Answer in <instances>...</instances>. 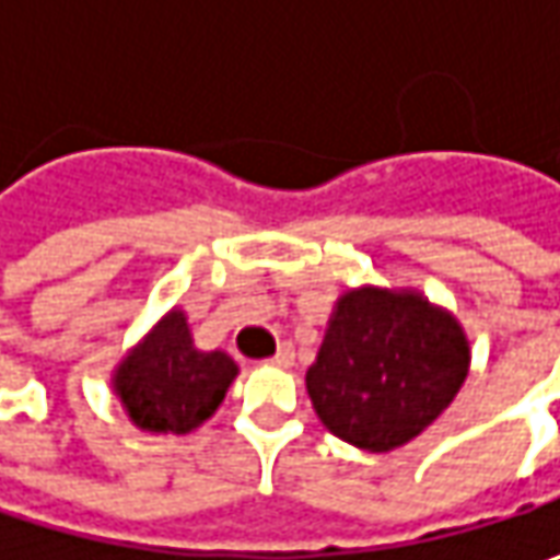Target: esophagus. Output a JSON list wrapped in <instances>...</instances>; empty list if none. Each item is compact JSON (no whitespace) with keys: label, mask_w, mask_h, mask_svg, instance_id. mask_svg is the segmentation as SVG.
<instances>
[{"label":"esophagus","mask_w":560,"mask_h":560,"mask_svg":"<svg viewBox=\"0 0 560 560\" xmlns=\"http://www.w3.org/2000/svg\"><path fill=\"white\" fill-rule=\"evenodd\" d=\"M270 364H273V368H292V364H295V349H292V346H280L277 355L270 358Z\"/></svg>","instance_id":"34e87169"}]
</instances>
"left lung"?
<instances>
[{
  "mask_svg": "<svg viewBox=\"0 0 560 560\" xmlns=\"http://www.w3.org/2000/svg\"><path fill=\"white\" fill-rule=\"evenodd\" d=\"M470 368L462 324L420 292L349 290L305 374L317 418L364 452L420 436L458 396Z\"/></svg>",
  "mask_w": 560,
  "mask_h": 560,
  "instance_id": "left-lung-1",
  "label": "left lung"
}]
</instances>
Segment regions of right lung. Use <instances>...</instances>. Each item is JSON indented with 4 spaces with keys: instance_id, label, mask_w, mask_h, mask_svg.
I'll return each instance as SVG.
<instances>
[{
    "instance_id": "right-lung-1",
    "label": "right lung",
    "mask_w": 560,
    "mask_h": 560,
    "mask_svg": "<svg viewBox=\"0 0 560 560\" xmlns=\"http://www.w3.org/2000/svg\"><path fill=\"white\" fill-rule=\"evenodd\" d=\"M236 361L196 349L186 314L167 312L115 371V393L130 420L149 433H189L224 401Z\"/></svg>"
}]
</instances>
